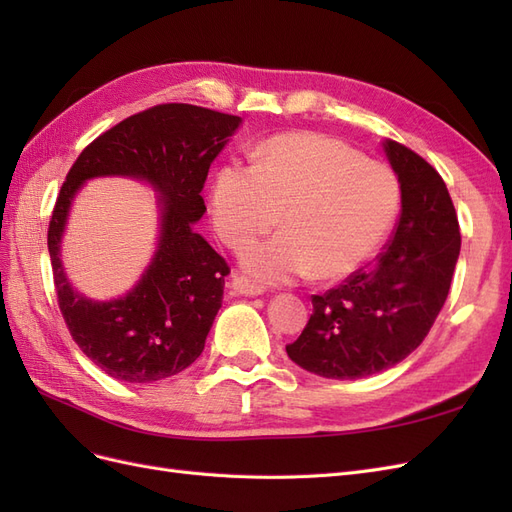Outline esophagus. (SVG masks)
Returning a JSON list of instances; mask_svg holds the SVG:
<instances>
[{
  "mask_svg": "<svg viewBox=\"0 0 512 512\" xmlns=\"http://www.w3.org/2000/svg\"><path fill=\"white\" fill-rule=\"evenodd\" d=\"M230 290L232 294H237V297H258V294L265 292V288L254 284L252 280H247L243 275H232Z\"/></svg>",
  "mask_w": 512,
  "mask_h": 512,
  "instance_id": "obj_1",
  "label": "esophagus"
}]
</instances>
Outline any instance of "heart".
<instances>
[{
    "label": "heart",
    "mask_w": 512,
    "mask_h": 512,
    "mask_svg": "<svg viewBox=\"0 0 512 512\" xmlns=\"http://www.w3.org/2000/svg\"><path fill=\"white\" fill-rule=\"evenodd\" d=\"M211 220L232 250L247 247L243 269L254 280L286 284L314 273L342 280L376 254L399 211L391 168L327 134L290 132L256 149V164L230 160L211 183Z\"/></svg>",
    "instance_id": "b5f03b06"
}]
</instances>
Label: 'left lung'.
<instances>
[{
  "instance_id": "obj_1",
  "label": "left lung",
  "mask_w": 512,
  "mask_h": 512,
  "mask_svg": "<svg viewBox=\"0 0 512 512\" xmlns=\"http://www.w3.org/2000/svg\"><path fill=\"white\" fill-rule=\"evenodd\" d=\"M401 190V215L374 265L314 294L297 342L299 367L322 378L356 380L389 369L421 346L448 297L461 235L451 194L418 153L384 141Z\"/></svg>"
}]
</instances>
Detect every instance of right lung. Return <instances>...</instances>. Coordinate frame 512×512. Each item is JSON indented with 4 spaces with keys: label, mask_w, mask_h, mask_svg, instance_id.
I'll return each instance as SVG.
<instances>
[{
    "label": "right lung",
    "mask_w": 512,
    "mask_h": 512,
    "mask_svg": "<svg viewBox=\"0 0 512 512\" xmlns=\"http://www.w3.org/2000/svg\"><path fill=\"white\" fill-rule=\"evenodd\" d=\"M239 126L241 117L211 108L158 104L89 143L61 185L49 224L57 303L74 342L115 380L158 382L205 350L230 269L194 224L207 211L200 192L209 166ZM94 176L141 178L161 194L159 250L135 288L113 302L76 293L58 258L71 200Z\"/></svg>",
    "instance_id": "1"
}]
</instances>
